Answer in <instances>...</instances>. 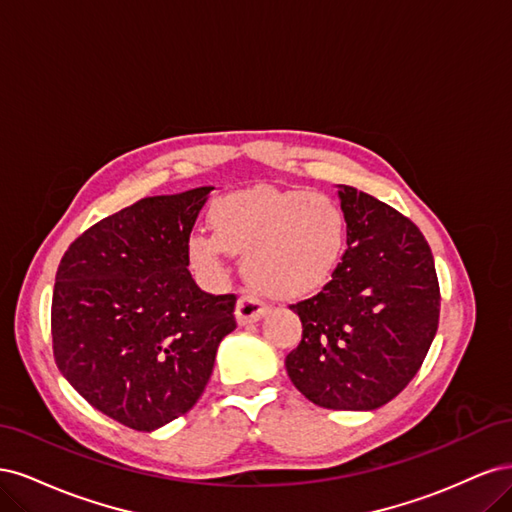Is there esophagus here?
I'll use <instances>...</instances> for the list:
<instances>
[{
	"instance_id": "esophagus-1",
	"label": "esophagus",
	"mask_w": 512,
	"mask_h": 512,
	"mask_svg": "<svg viewBox=\"0 0 512 512\" xmlns=\"http://www.w3.org/2000/svg\"><path fill=\"white\" fill-rule=\"evenodd\" d=\"M267 305L254 299V297H247V294H243V297H239L237 301V307H235V318L237 322L241 324V327H245V324H252V322H258L262 316L267 314Z\"/></svg>"
}]
</instances>
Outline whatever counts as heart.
<instances>
[{
	"mask_svg": "<svg viewBox=\"0 0 512 512\" xmlns=\"http://www.w3.org/2000/svg\"><path fill=\"white\" fill-rule=\"evenodd\" d=\"M207 222L211 237L188 239L192 267L218 277L226 254L245 256V280L280 301L322 290L348 250L346 213L320 192L252 188L215 200Z\"/></svg>",
	"mask_w": 512,
	"mask_h": 512,
	"instance_id": "1",
	"label": "heart"
}]
</instances>
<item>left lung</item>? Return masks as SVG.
<instances>
[{
  "mask_svg": "<svg viewBox=\"0 0 512 512\" xmlns=\"http://www.w3.org/2000/svg\"><path fill=\"white\" fill-rule=\"evenodd\" d=\"M348 250L316 297L290 305L303 339L286 356L292 384L320 408L389 404L436 337L440 286L425 237L378 198L337 185Z\"/></svg>",
  "mask_w": 512,
  "mask_h": 512,
  "instance_id": "obj_1",
  "label": "left lung"
}]
</instances>
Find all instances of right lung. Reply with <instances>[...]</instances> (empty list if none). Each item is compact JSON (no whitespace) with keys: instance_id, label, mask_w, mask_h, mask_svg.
Listing matches in <instances>:
<instances>
[{"instance_id":"right-lung-1","label":"right lung","mask_w":512,"mask_h":512,"mask_svg":"<svg viewBox=\"0 0 512 512\" xmlns=\"http://www.w3.org/2000/svg\"><path fill=\"white\" fill-rule=\"evenodd\" d=\"M215 190L149 196L85 230L59 262L51 307L55 363L113 421L156 431L188 412L235 331V294L188 271V239Z\"/></svg>"}]
</instances>
